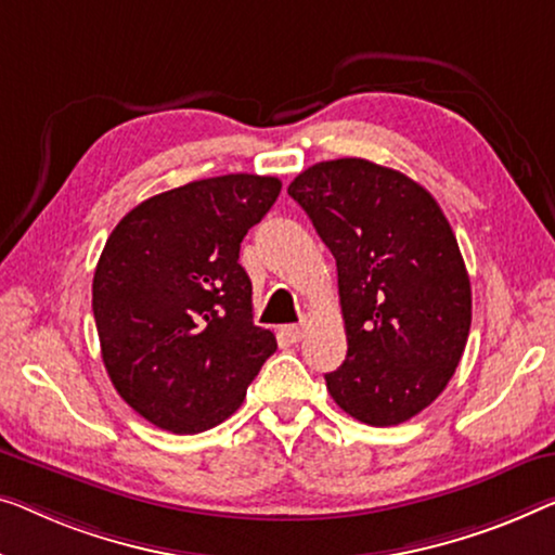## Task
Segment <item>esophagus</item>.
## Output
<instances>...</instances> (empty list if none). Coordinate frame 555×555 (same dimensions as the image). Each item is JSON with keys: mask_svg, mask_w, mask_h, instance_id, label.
<instances>
[{"mask_svg": "<svg viewBox=\"0 0 555 555\" xmlns=\"http://www.w3.org/2000/svg\"><path fill=\"white\" fill-rule=\"evenodd\" d=\"M306 328H309L306 324H288V326L281 328V334H284L292 344H299L301 338L306 336Z\"/></svg>", "mask_w": 555, "mask_h": 555, "instance_id": "obj_1", "label": "esophagus"}]
</instances>
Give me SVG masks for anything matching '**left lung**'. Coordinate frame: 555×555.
Masks as SVG:
<instances>
[{"instance_id": "left-lung-1", "label": "left lung", "mask_w": 555, "mask_h": 555, "mask_svg": "<svg viewBox=\"0 0 555 555\" xmlns=\"http://www.w3.org/2000/svg\"><path fill=\"white\" fill-rule=\"evenodd\" d=\"M288 196L336 259L346 361L326 388L349 416L396 426L451 382L470 328V281L449 219L406 173L319 162Z\"/></svg>"}]
</instances>
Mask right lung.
<instances>
[{"label": "right lung", "instance_id": "add662e5", "mask_svg": "<svg viewBox=\"0 0 555 555\" xmlns=\"http://www.w3.org/2000/svg\"><path fill=\"white\" fill-rule=\"evenodd\" d=\"M279 192L276 177L198 179L134 206L106 238L92 284L106 374L164 431L227 421L276 351L238 249Z\"/></svg>", "mask_w": 555, "mask_h": 555}]
</instances>
